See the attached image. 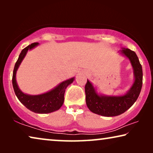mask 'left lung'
Here are the masks:
<instances>
[{
    "label": "left lung",
    "mask_w": 153,
    "mask_h": 153,
    "mask_svg": "<svg viewBox=\"0 0 153 153\" xmlns=\"http://www.w3.org/2000/svg\"><path fill=\"white\" fill-rule=\"evenodd\" d=\"M120 53L128 58L133 68L134 82L128 91L122 95H105L98 93L91 81L85 86V102L88 108L94 114L106 117L117 116L128 110L137 101L143 83V71L134 51L122 48Z\"/></svg>",
    "instance_id": "8db88e82"
}]
</instances>
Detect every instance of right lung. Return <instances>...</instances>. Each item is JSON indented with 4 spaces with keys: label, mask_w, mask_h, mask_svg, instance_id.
<instances>
[{
    "label": "right lung",
    "mask_w": 153,
    "mask_h": 153,
    "mask_svg": "<svg viewBox=\"0 0 153 153\" xmlns=\"http://www.w3.org/2000/svg\"><path fill=\"white\" fill-rule=\"evenodd\" d=\"M39 45L35 42L24 48L19 54L17 61L14 65L12 75V85L19 100L31 111L36 114H49L56 111L61 107L64 102V95L65 89L74 81V77L62 81L53 89L40 95H32L26 94L21 91L16 80V74L19 67L26 56L28 50H31Z\"/></svg>",
    "instance_id": "right-lung-1"
}]
</instances>
